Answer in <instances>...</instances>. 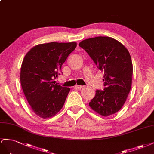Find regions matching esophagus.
<instances>
[{
	"label": "esophagus",
	"mask_w": 154,
	"mask_h": 154,
	"mask_svg": "<svg viewBox=\"0 0 154 154\" xmlns=\"http://www.w3.org/2000/svg\"><path fill=\"white\" fill-rule=\"evenodd\" d=\"M84 87V86H81V85H75V89H81L82 88Z\"/></svg>",
	"instance_id": "obj_1"
}]
</instances>
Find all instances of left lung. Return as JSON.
<instances>
[{
	"label": "left lung",
	"instance_id": "left-lung-1",
	"mask_svg": "<svg viewBox=\"0 0 154 154\" xmlns=\"http://www.w3.org/2000/svg\"><path fill=\"white\" fill-rule=\"evenodd\" d=\"M79 46L104 73V89L95 91L89 106L104 117L116 113L124 105L131 86L133 66L129 51L120 42L109 37L85 39Z\"/></svg>",
	"mask_w": 154,
	"mask_h": 154
}]
</instances>
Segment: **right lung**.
<instances>
[{
	"label": "right lung",
	"mask_w": 154,
	"mask_h": 154,
	"mask_svg": "<svg viewBox=\"0 0 154 154\" xmlns=\"http://www.w3.org/2000/svg\"><path fill=\"white\" fill-rule=\"evenodd\" d=\"M76 46L75 42L41 44L24 57L20 68L21 86L32 110L41 118L55 116L63 106L70 89L54 79L62 73V65Z\"/></svg>",
	"instance_id": "add662e5"
}]
</instances>
